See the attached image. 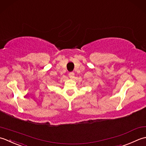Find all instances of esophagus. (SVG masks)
Returning <instances> with one entry per match:
<instances>
[{
	"label": "esophagus",
	"mask_w": 146,
	"mask_h": 146,
	"mask_svg": "<svg viewBox=\"0 0 146 146\" xmlns=\"http://www.w3.org/2000/svg\"><path fill=\"white\" fill-rule=\"evenodd\" d=\"M69 77L70 78H74V72H70L69 74Z\"/></svg>",
	"instance_id": "esophagus-1"
}]
</instances>
